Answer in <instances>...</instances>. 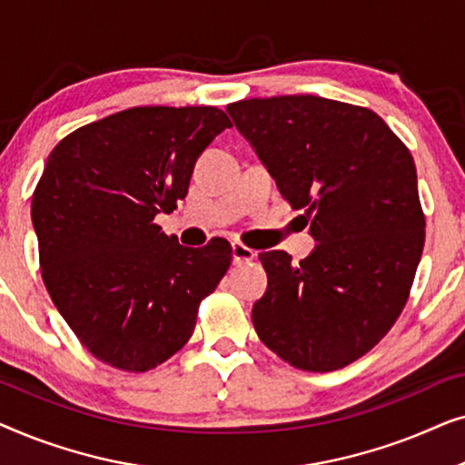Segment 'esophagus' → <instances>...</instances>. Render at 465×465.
Instances as JSON below:
<instances>
[{"mask_svg": "<svg viewBox=\"0 0 465 465\" xmlns=\"http://www.w3.org/2000/svg\"><path fill=\"white\" fill-rule=\"evenodd\" d=\"M232 262L234 264H243V262H252L253 258H256V252L250 250V247H245L243 243H232Z\"/></svg>", "mask_w": 465, "mask_h": 465, "instance_id": "esophagus-1", "label": "esophagus"}]
</instances>
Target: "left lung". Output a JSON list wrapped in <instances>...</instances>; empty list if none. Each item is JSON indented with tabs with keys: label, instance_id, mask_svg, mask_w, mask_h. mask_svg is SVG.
Listing matches in <instances>:
<instances>
[{
	"label": "left lung",
	"instance_id": "left-lung-1",
	"mask_svg": "<svg viewBox=\"0 0 465 465\" xmlns=\"http://www.w3.org/2000/svg\"><path fill=\"white\" fill-rule=\"evenodd\" d=\"M315 250L260 253L269 285L252 309L271 351L311 372L351 364L398 320L421 260L425 218L411 152L366 107L283 94L226 107Z\"/></svg>",
	"mask_w": 465,
	"mask_h": 465
}]
</instances>
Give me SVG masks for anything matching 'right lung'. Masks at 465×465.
Segmentation results:
<instances>
[{
  "label": "right lung",
  "instance_id": "obj_1",
  "mask_svg": "<svg viewBox=\"0 0 465 465\" xmlns=\"http://www.w3.org/2000/svg\"><path fill=\"white\" fill-rule=\"evenodd\" d=\"M231 126L218 107H131L50 152L31 203L46 290L94 358L145 372L186 345L231 245L183 247L154 224L188 194L196 158Z\"/></svg>",
  "mask_w": 465,
  "mask_h": 465
}]
</instances>
